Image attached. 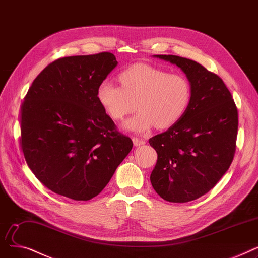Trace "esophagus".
<instances>
[{"instance_id":"34e87169","label":"esophagus","mask_w":258,"mask_h":258,"mask_svg":"<svg viewBox=\"0 0 258 258\" xmlns=\"http://www.w3.org/2000/svg\"><path fill=\"white\" fill-rule=\"evenodd\" d=\"M132 141H133L134 146H137V147L142 146V145H144V144L146 143V142H145V140H143V139H139V138H133V139H132Z\"/></svg>"}]
</instances>
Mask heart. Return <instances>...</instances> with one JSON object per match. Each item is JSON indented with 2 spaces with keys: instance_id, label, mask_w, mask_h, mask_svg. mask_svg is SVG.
Wrapping results in <instances>:
<instances>
[{
  "instance_id": "obj_1",
  "label": "heart",
  "mask_w": 258,
  "mask_h": 258,
  "mask_svg": "<svg viewBox=\"0 0 258 258\" xmlns=\"http://www.w3.org/2000/svg\"><path fill=\"white\" fill-rule=\"evenodd\" d=\"M117 79L120 86L110 80L102 81L97 86L96 100L116 121L131 113L137 102L139 111L124 124L127 130L143 133L153 126L168 129L187 112L192 89L181 75L139 63L119 72Z\"/></svg>"
}]
</instances>
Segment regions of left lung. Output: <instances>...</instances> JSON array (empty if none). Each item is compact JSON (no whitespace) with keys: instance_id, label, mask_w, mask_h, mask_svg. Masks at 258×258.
Wrapping results in <instances>:
<instances>
[{"instance_id":"left-lung-1","label":"left lung","mask_w":258,"mask_h":258,"mask_svg":"<svg viewBox=\"0 0 258 258\" xmlns=\"http://www.w3.org/2000/svg\"><path fill=\"white\" fill-rule=\"evenodd\" d=\"M155 56L186 73L192 96L177 124L149 140L157 153L150 180L165 201L188 203L209 192L234 158L237 107L224 81L200 63L171 54Z\"/></svg>"}]
</instances>
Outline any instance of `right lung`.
<instances>
[{
  "instance_id": "add662e5",
  "label": "right lung",
  "mask_w": 258,
  "mask_h": 258,
  "mask_svg": "<svg viewBox=\"0 0 258 258\" xmlns=\"http://www.w3.org/2000/svg\"><path fill=\"white\" fill-rule=\"evenodd\" d=\"M117 65L110 52L55 59L34 79L21 107L24 157L43 185L75 201L99 195L131 151L96 100Z\"/></svg>"
}]
</instances>
